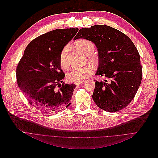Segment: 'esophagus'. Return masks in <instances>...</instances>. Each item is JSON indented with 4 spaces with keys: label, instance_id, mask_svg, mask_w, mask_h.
Listing matches in <instances>:
<instances>
[{
    "label": "esophagus",
    "instance_id": "34e87169",
    "mask_svg": "<svg viewBox=\"0 0 158 158\" xmlns=\"http://www.w3.org/2000/svg\"><path fill=\"white\" fill-rule=\"evenodd\" d=\"M84 82V80L83 81H79V82H75L74 84L77 85V84H82Z\"/></svg>",
    "mask_w": 158,
    "mask_h": 158
}]
</instances>
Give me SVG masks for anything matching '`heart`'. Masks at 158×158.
Masks as SVG:
<instances>
[{
  "instance_id": "heart-1",
  "label": "heart",
  "mask_w": 158,
  "mask_h": 158,
  "mask_svg": "<svg viewBox=\"0 0 158 158\" xmlns=\"http://www.w3.org/2000/svg\"><path fill=\"white\" fill-rule=\"evenodd\" d=\"M75 47L81 52H82L84 54L88 55V59L90 63L93 64L98 63V56L93 53L95 47L92 41L85 39L79 40L75 43ZM69 45H65L62 49L59 56L60 64L62 67L64 69H68L70 64L69 59ZM93 72V68L91 65H86L82 66V67H74L67 74L66 78L70 82H75L83 81L89 76L92 74Z\"/></svg>"
}]
</instances>
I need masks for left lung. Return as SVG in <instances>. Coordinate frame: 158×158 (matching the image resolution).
<instances>
[{
    "label": "left lung",
    "instance_id": "8db88e82",
    "mask_svg": "<svg viewBox=\"0 0 158 158\" xmlns=\"http://www.w3.org/2000/svg\"><path fill=\"white\" fill-rule=\"evenodd\" d=\"M83 38L96 45L99 54L97 76L109 81H95L92 98L104 111L116 112L126 107L135 98L142 78L140 55L125 33L106 25L80 29L74 40Z\"/></svg>",
    "mask_w": 158,
    "mask_h": 158
}]
</instances>
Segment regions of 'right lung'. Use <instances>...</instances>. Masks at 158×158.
I'll return each instance as SVG.
<instances>
[{
	"label": "right lung",
	"mask_w": 158,
	"mask_h": 158,
	"mask_svg": "<svg viewBox=\"0 0 158 158\" xmlns=\"http://www.w3.org/2000/svg\"><path fill=\"white\" fill-rule=\"evenodd\" d=\"M78 31V28L57 29L40 35L28 44L19 61L18 86L29 103L40 111L54 113L70 105L76 85L62 81L65 74L59 56Z\"/></svg>",
	"instance_id": "add662e5"
}]
</instances>
